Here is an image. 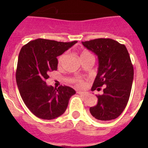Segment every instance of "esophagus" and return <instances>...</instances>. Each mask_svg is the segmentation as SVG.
<instances>
[{
  "instance_id": "obj_1",
  "label": "esophagus",
  "mask_w": 148,
  "mask_h": 148,
  "mask_svg": "<svg viewBox=\"0 0 148 148\" xmlns=\"http://www.w3.org/2000/svg\"><path fill=\"white\" fill-rule=\"evenodd\" d=\"M77 94H79V95H82V96H85V95H86V92H82V91H78L77 92Z\"/></svg>"
}]
</instances>
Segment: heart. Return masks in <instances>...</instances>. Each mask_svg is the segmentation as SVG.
<instances>
[{"mask_svg": "<svg viewBox=\"0 0 148 148\" xmlns=\"http://www.w3.org/2000/svg\"><path fill=\"white\" fill-rule=\"evenodd\" d=\"M88 55H91V53H89V51H87L84 50V51H83L81 53V54H80V57H81V58L84 57V56H88ZM65 56H66V54H65V53H64V54L61 55V56H59V59H58V63H59V64H61L62 63V62H63ZM74 82H75V83L79 86H83L84 85V81L82 79H80V78L76 79L74 80Z\"/></svg>", "mask_w": 148, "mask_h": 148, "instance_id": "obj_1", "label": "heart"}]
</instances>
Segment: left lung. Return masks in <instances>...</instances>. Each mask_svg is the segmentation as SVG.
Wrapping results in <instances>:
<instances>
[{"instance_id":"obj_1","label":"left lung","mask_w":148,"mask_h":148,"mask_svg":"<svg viewBox=\"0 0 148 148\" xmlns=\"http://www.w3.org/2000/svg\"><path fill=\"white\" fill-rule=\"evenodd\" d=\"M98 57L99 67L92 91L100 90L97 104L89 108L95 119L109 121L118 117L126 107L134 77L133 66L126 46L111 38H97L82 42Z\"/></svg>"}]
</instances>
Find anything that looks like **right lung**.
Masks as SVG:
<instances>
[{
    "label": "right lung",
    "instance_id": "right-lung-1",
    "mask_svg": "<svg viewBox=\"0 0 148 148\" xmlns=\"http://www.w3.org/2000/svg\"><path fill=\"white\" fill-rule=\"evenodd\" d=\"M38 38L21 48L16 79L21 97L30 111L38 118L53 120L64 113L69 100L76 93L68 86L53 87L46 80L57 70V56L77 43Z\"/></svg>",
    "mask_w": 148,
    "mask_h": 148
}]
</instances>
